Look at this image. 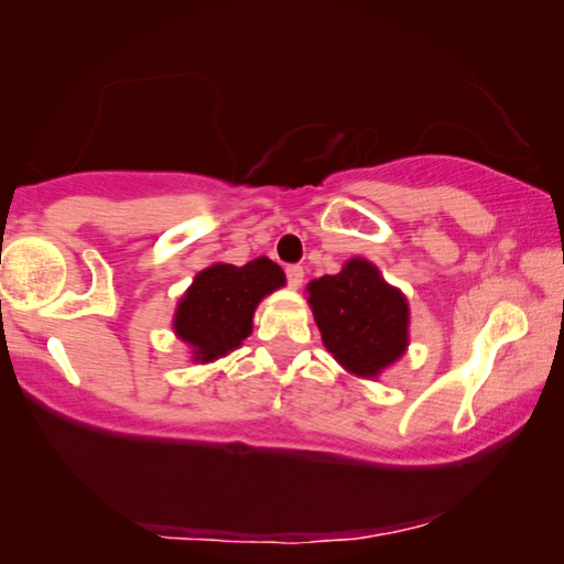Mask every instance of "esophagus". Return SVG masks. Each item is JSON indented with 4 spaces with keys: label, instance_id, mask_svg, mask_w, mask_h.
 Instances as JSON below:
<instances>
[{
    "label": "esophagus",
    "instance_id": "obj_1",
    "mask_svg": "<svg viewBox=\"0 0 564 564\" xmlns=\"http://www.w3.org/2000/svg\"><path fill=\"white\" fill-rule=\"evenodd\" d=\"M284 274H288V284H290L292 290H300V288H303V280H305V272H303V267L292 264V267L284 269Z\"/></svg>",
    "mask_w": 564,
    "mask_h": 564
}]
</instances>
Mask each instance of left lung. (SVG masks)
<instances>
[{"label":"left lung","instance_id":"1","mask_svg":"<svg viewBox=\"0 0 564 564\" xmlns=\"http://www.w3.org/2000/svg\"><path fill=\"white\" fill-rule=\"evenodd\" d=\"M307 303L323 346L346 372L377 377L408 349V300L367 259H349L338 274L307 284Z\"/></svg>","mask_w":564,"mask_h":564}]
</instances>
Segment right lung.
Listing matches in <instances>:
<instances>
[{
    "instance_id": "right-lung-1",
    "label": "right lung",
    "mask_w": 564,
    "mask_h": 564,
    "mask_svg": "<svg viewBox=\"0 0 564 564\" xmlns=\"http://www.w3.org/2000/svg\"><path fill=\"white\" fill-rule=\"evenodd\" d=\"M284 284L272 259L259 257L243 267L213 264L184 292L174 313V334L192 346L195 361H213L249 338L253 311L269 292Z\"/></svg>"
}]
</instances>
